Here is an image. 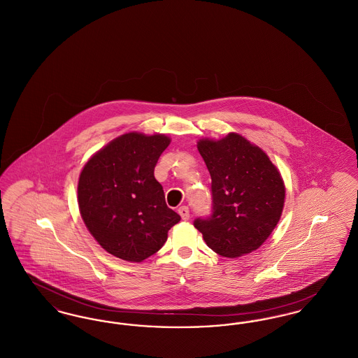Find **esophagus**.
<instances>
[{
    "label": "esophagus",
    "instance_id": "1",
    "mask_svg": "<svg viewBox=\"0 0 358 358\" xmlns=\"http://www.w3.org/2000/svg\"><path fill=\"white\" fill-rule=\"evenodd\" d=\"M178 213H180L182 220H189V209H187V206H180L178 208Z\"/></svg>",
    "mask_w": 358,
    "mask_h": 358
}]
</instances>
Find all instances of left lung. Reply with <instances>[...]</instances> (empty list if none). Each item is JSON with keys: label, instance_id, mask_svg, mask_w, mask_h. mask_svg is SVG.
I'll use <instances>...</instances> for the list:
<instances>
[{"label": "left lung", "instance_id": "obj_1", "mask_svg": "<svg viewBox=\"0 0 358 358\" xmlns=\"http://www.w3.org/2000/svg\"><path fill=\"white\" fill-rule=\"evenodd\" d=\"M197 149L212 178V215L196 219L206 245L225 257L257 250L271 235L285 205L282 176L268 155L244 136L203 138Z\"/></svg>", "mask_w": 358, "mask_h": 358}]
</instances>
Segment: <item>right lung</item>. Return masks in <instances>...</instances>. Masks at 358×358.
Returning <instances> with one entry per match:
<instances>
[{
  "mask_svg": "<svg viewBox=\"0 0 358 358\" xmlns=\"http://www.w3.org/2000/svg\"><path fill=\"white\" fill-rule=\"evenodd\" d=\"M171 138L127 133L113 139L85 165L78 203L87 229L108 254L142 262L165 244L181 220L165 203L154 168Z\"/></svg>",
  "mask_w": 358,
  "mask_h": 358,
  "instance_id": "1",
  "label": "right lung"
}]
</instances>
